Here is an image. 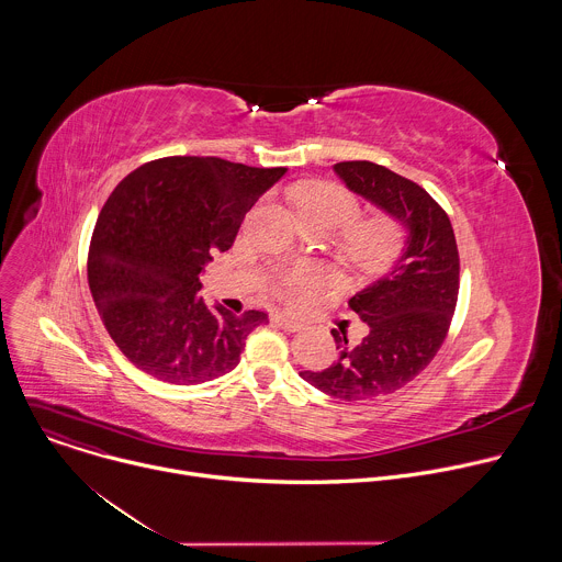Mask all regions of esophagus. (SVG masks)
Segmentation results:
<instances>
[{"instance_id": "1", "label": "esophagus", "mask_w": 562, "mask_h": 562, "mask_svg": "<svg viewBox=\"0 0 562 562\" xmlns=\"http://www.w3.org/2000/svg\"><path fill=\"white\" fill-rule=\"evenodd\" d=\"M273 323L284 331H300L302 329V319L295 317V315H289V313H276Z\"/></svg>"}]
</instances>
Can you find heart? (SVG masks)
Returning <instances> with one entry per match:
<instances>
[{"mask_svg": "<svg viewBox=\"0 0 562 562\" xmlns=\"http://www.w3.org/2000/svg\"><path fill=\"white\" fill-rule=\"evenodd\" d=\"M295 204L304 222L325 224L331 231L348 226L358 217V200L340 184L313 182L295 189ZM405 249V231L391 215H373L347 228L340 260L360 273H380L389 269ZM317 276L308 267L293 269L280 278V293L289 300H302Z\"/></svg>", "mask_w": 562, "mask_h": 562, "instance_id": "b5f03b06", "label": "heart"}]
</instances>
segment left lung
<instances>
[{
  "mask_svg": "<svg viewBox=\"0 0 562 562\" xmlns=\"http://www.w3.org/2000/svg\"><path fill=\"white\" fill-rule=\"evenodd\" d=\"M334 171L349 191L407 231L391 271L349 300L369 327L367 336L349 345L345 329H331L338 360L300 371L315 389L353 403L393 393L434 360L456 311L460 258L449 215L423 187L367 159L338 162Z\"/></svg>",
  "mask_w": 562,
  "mask_h": 562,
  "instance_id": "left-lung-1",
  "label": "left lung"
}]
</instances>
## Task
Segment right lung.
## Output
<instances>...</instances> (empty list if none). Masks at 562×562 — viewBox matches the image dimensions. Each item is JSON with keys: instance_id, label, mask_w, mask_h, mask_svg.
Here are the masks:
<instances>
[{"instance_id": "add662e5", "label": "right lung", "mask_w": 562, "mask_h": 562, "mask_svg": "<svg viewBox=\"0 0 562 562\" xmlns=\"http://www.w3.org/2000/svg\"><path fill=\"white\" fill-rule=\"evenodd\" d=\"M286 169L173 155L128 173L100 211L89 286L120 351L144 373L200 384L239 362L265 311L235 315L200 297V273L228 251L249 209Z\"/></svg>"}]
</instances>
